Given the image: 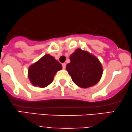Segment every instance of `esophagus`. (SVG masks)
<instances>
[{
  "label": "esophagus",
  "mask_w": 132,
  "mask_h": 132,
  "mask_svg": "<svg viewBox=\"0 0 132 132\" xmlns=\"http://www.w3.org/2000/svg\"><path fill=\"white\" fill-rule=\"evenodd\" d=\"M62 68H63V69H64V70L65 69V68H66V64H65V63H64V64H62Z\"/></svg>",
  "instance_id": "34e87169"
}]
</instances>
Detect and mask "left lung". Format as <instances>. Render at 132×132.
Instances as JSON below:
<instances>
[{
	"instance_id": "obj_1",
	"label": "left lung",
	"mask_w": 132,
	"mask_h": 132,
	"mask_svg": "<svg viewBox=\"0 0 132 132\" xmlns=\"http://www.w3.org/2000/svg\"><path fill=\"white\" fill-rule=\"evenodd\" d=\"M66 66L68 73L75 84L86 88L100 81L103 70L99 59L88 51L78 48L70 56Z\"/></svg>"
}]
</instances>
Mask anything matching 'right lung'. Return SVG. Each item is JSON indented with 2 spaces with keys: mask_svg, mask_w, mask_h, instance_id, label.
Returning a JSON list of instances; mask_svg holds the SVG:
<instances>
[{
  "mask_svg": "<svg viewBox=\"0 0 132 132\" xmlns=\"http://www.w3.org/2000/svg\"><path fill=\"white\" fill-rule=\"evenodd\" d=\"M62 67L53 56L45 54L28 68V78L34 86L47 87L53 81L54 75Z\"/></svg>",
  "mask_w": 132,
  "mask_h": 132,
  "instance_id": "right-lung-1",
  "label": "right lung"
}]
</instances>
